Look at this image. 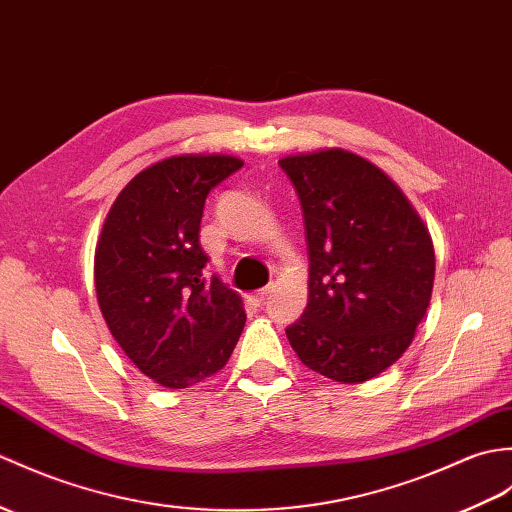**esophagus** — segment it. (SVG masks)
<instances>
[{"label": "esophagus", "mask_w": 512, "mask_h": 512, "mask_svg": "<svg viewBox=\"0 0 512 512\" xmlns=\"http://www.w3.org/2000/svg\"><path fill=\"white\" fill-rule=\"evenodd\" d=\"M270 292H272L270 285H268V288H261V290H257L255 294H251V301H253V303H257V305H259V303H264V301H266V296H268Z\"/></svg>", "instance_id": "1"}]
</instances>
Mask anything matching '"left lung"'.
I'll list each match as a JSON object with an SVG mask.
<instances>
[{"label": "left lung", "instance_id": "8db88e82", "mask_svg": "<svg viewBox=\"0 0 512 512\" xmlns=\"http://www.w3.org/2000/svg\"><path fill=\"white\" fill-rule=\"evenodd\" d=\"M301 200L307 307L285 329L299 360L334 382L384 373L412 344L434 288V244L399 185L342 148L279 159Z\"/></svg>", "mask_w": 512, "mask_h": 512}]
</instances>
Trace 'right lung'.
Wrapping results in <instances>:
<instances>
[{
  "mask_svg": "<svg viewBox=\"0 0 512 512\" xmlns=\"http://www.w3.org/2000/svg\"><path fill=\"white\" fill-rule=\"evenodd\" d=\"M244 165L231 154H178L141 170L106 213L93 277L111 336L141 373L187 388L229 362L246 323L242 299L205 277V198Z\"/></svg>",
  "mask_w": 512,
  "mask_h": 512,
  "instance_id": "right-lung-1",
  "label": "right lung"
}]
</instances>
